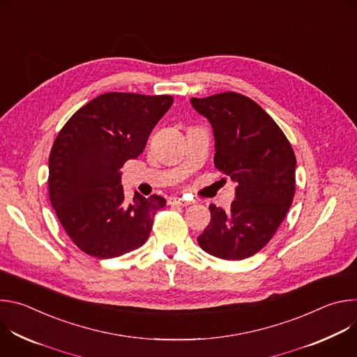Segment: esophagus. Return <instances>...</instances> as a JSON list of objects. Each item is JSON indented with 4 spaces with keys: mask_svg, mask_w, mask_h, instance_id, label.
<instances>
[{
    "mask_svg": "<svg viewBox=\"0 0 357 357\" xmlns=\"http://www.w3.org/2000/svg\"><path fill=\"white\" fill-rule=\"evenodd\" d=\"M169 205H175V206H189L190 202L182 199V197H169L168 199Z\"/></svg>",
    "mask_w": 357,
    "mask_h": 357,
    "instance_id": "34e87169",
    "label": "esophagus"
}]
</instances>
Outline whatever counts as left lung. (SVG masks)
<instances>
[{
	"mask_svg": "<svg viewBox=\"0 0 357 357\" xmlns=\"http://www.w3.org/2000/svg\"><path fill=\"white\" fill-rule=\"evenodd\" d=\"M215 135V167L236 183L229 211L211 205V223L197 237L206 252L244 260L259 252L284 220L295 193L296 160L275 121L256 101L233 91L190 98Z\"/></svg>",
	"mask_w": 357,
	"mask_h": 357,
	"instance_id": "obj_1",
	"label": "left lung"
}]
</instances>
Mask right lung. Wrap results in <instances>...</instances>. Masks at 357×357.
Returning <instances> with one entry per match:
<instances>
[{"mask_svg": "<svg viewBox=\"0 0 357 357\" xmlns=\"http://www.w3.org/2000/svg\"><path fill=\"white\" fill-rule=\"evenodd\" d=\"M171 96L105 93L79 109L49 155V197L72 241L89 256L114 259L149 237L162 196L124 202L121 168L144 151Z\"/></svg>", "mask_w": 357, "mask_h": 357, "instance_id": "right-lung-1", "label": "right lung"}]
</instances>
